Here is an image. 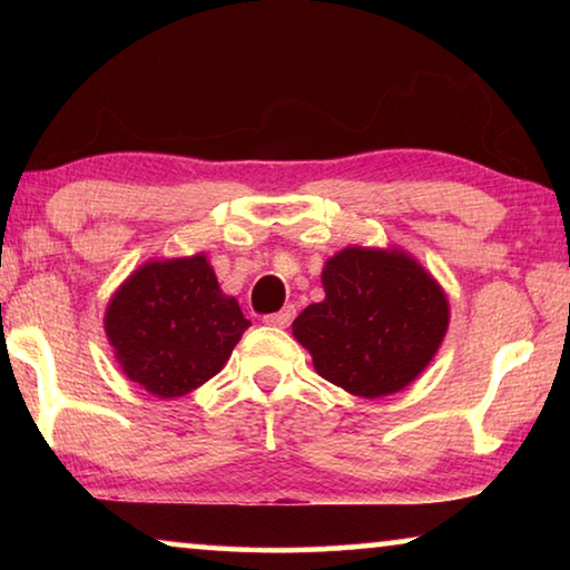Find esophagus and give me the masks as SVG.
Listing matches in <instances>:
<instances>
[{"label": "esophagus", "instance_id": "1", "mask_svg": "<svg viewBox=\"0 0 570 570\" xmlns=\"http://www.w3.org/2000/svg\"><path fill=\"white\" fill-rule=\"evenodd\" d=\"M294 314H296V312H294V306H286V308H282V312L264 316V322H266L268 326H276V330H286V326L292 324Z\"/></svg>", "mask_w": 570, "mask_h": 570}]
</instances>
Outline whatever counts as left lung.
<instances>
[{
  "mask_svg": "<svg viewBox=\"0 0 570 570\" xmlns=\"http://www.w3.org/2000/svg\"><path fill=\"white\" fill-rule=\"evenodd\" d=\"M324 302L292 330L326 382L356 397L407 387L438 354L450 324L442 286L400 248L350 246L322 272Z\"/></svg>",
  "mask_w": 570,
  "mask_h": 570,
  "instance_id": "left-lung-1",
  "label": "left lung"
}]
</instances>
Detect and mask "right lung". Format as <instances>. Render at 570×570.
I'll return each mask as SVG.
<instances>
[{
	"instance_id": "right-lung-1",
	"label": "right lung",
	"mask_w": 570,
	"mask_h": 570,
	"mask_svg": "<svg viewBox=\"0 0 570 570\" xmlns=\"http://www.w3.org/2000/svg\"><path fill=\"white\" fill-rule=\"evenodd\" d=\"M248 326L236 298L220 292L206 254L142 264L105 312L125 377L160 400L183 397L224 370Z\"/></svg>"
}]
</instances>
